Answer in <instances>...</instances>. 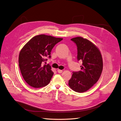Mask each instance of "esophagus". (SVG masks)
<instances>
[{
    "label": "esophagus",
    "mask_w": 121,
    "mask_h": 121,
    "mask_svg": "<svg viewBox=\"0 0 121 121\" xmlns=\"http://www.w3.org/2000/svg\"><path fill=\"white\" fill-rule=\"evenodd\" d=\"M57 72H58V73H61L62 72H63V70H61V69H57Z\"/></svg>",
    "instance_id": "esophagus-1"
}]
</instances>
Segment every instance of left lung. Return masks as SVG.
I'll use <instances>...</instances> for the list:
<instances>
[{"label": "left lung", "instance_id": "left-lung-1", "mask_svg": "<svg viewBox=\"0 0 121 121\" xmlns=\"http://www.w3.org/2000/svg\"><path fill=\"white\" fill-rule=\"evenodd\" d=\"M77 47V60L82 61L81 70L73 72L69 85L75 92L82 93L89 90L99 79L103 69L101 53L89 40L81 37L71 39Z\"/></svg>", "mask_w": 121, "mask_h": 121}]
</instances>
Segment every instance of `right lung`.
<instances>
[{"instance_id": "add662e5", "label": "right lung", "mask_w": 121, "mask_h": 121, "mask_svg": "<svg viewBox=\"0 0 121 121\" xmlns=\"http://www.w3.org/2000/svg\"><path fill=\"white\" fill-rule=\"evenodd\" d=\"M63 38L44 34L34 36L21 49L19 65L25 81L34 88L48 85L53 75L49 65H43L51 57L53 47Z\"/></svg>"}]
</instances>
